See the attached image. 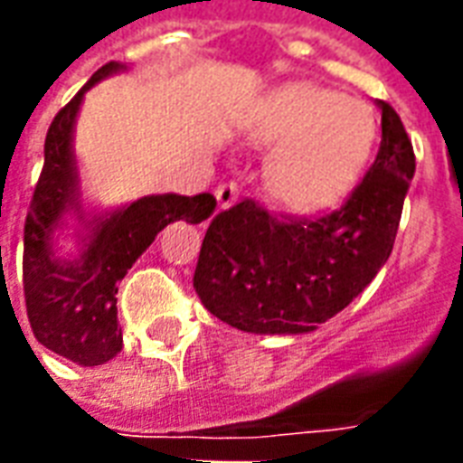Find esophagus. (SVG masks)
Returning <instances> with one entry per match:
<instances>
[{
    "label": "esophagus",
    "instance_id": "1",
    "mask_svg": "<svg viewBox=\"0 0 463 463\" xmlns=\"http://www.w3.org/2000/svg\"><path fill=\"white\" fill-rule=\"evenodd\" d=\"M215 198H218V205L221 208H231L232 203L238 201V185L235 183H221L215 188Z\"/></svg>",
    "mask_w": 463,
    "mask_h": 463
}]
</instances>
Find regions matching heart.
Segmentation results:
<instances>
[{"label": "heart", "instance_id": "b5f03b06", "mask_svg": "<svg viewBox=\"0 0 463 463\" xmlns=\"http://www.w3.org/2000/svg\"><path fill=\"white\" fill-rule=\"evenodd\" d=\"M374 138V111L362 99L315 84L282 86L258 118V141L275 148L268 191L302 215L335 208L359 181Z\"/></svg>", "mask_w": 463, "mask_h": 463}]
</instances>
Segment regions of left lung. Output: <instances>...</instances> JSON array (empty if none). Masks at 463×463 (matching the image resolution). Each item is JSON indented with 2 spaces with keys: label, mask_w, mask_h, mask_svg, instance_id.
Masks as SVG:
<instances>
[{
  "label": "left lung",
  "mask_w": 463,
  "mask_h": 463,
  "mask_svg": "<svg viewBox=\"0 0 463 463\" xmlns=\"http://www.w3.org/2000/svg\"><path fill=\"white\" fill-rule=\"evenodd\" d=\"M377 158L342 208L320 218H272L235 203L208 225L193 288L218 320L252 335H305L374 280L394 248L414 148L387 101Z\"/></svg>",
  "instance_id": "1"
}]
</instances>
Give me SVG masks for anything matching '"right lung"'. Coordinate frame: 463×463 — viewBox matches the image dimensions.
I'll use <instances>...</instances> for the list:
<instances>
[{
    "label": "right lung",
    "instance_id": "1",
    "mask_svg": "<svg viewBox=\"0 0 463 463\" xmlns=\"http://www.w3.org/2000/svg\"><path fill=\"white\" fill-rule=\"evenodd\" d=\"M123 69L118 61L101 66L54 116L44 141V168L24 222V300L32 332L46 349L81 367L104 364L121 352L118 282L156 235L168 222H203L215 211L211 193L146 195L99 215L84 211L74 156L76 116L86 91ZM66 214L82 225L79 259H59L53 252V232Z\"/></svg>",
    "mask_w": 463,
    "mask_h": 463
}]
</instances>
